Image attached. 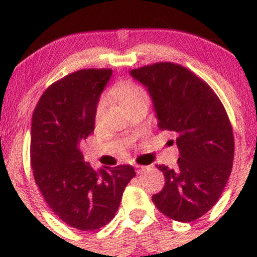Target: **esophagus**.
I'll use <instances>...</instances> for the list:
<instances>
[{
    "mask_svg": "<svg viewBox=\"0 0 257 257\" xmlns=\"http://www.w3.org/2000/svg\"><path fill=\"white\" fill-rule=\"evenodd\" d=\"M135 169H137V173L139 174V173L144 172V170H146V167H144V166H135Z\"/></svg>",
    "mask_w": 257,
    "mask_h": 257,
    "instance_id": "34e87169",
    "label": "esophagus"
}]
</instances>
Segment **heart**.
Instances as JSON below:
<instances>
[{
	"label": "heart",
	"instance_id": "1",
	"mask_svg": "<svg viewBox=\"0 0 257 257\" xmlns=\"http://www.w3.org/2000/svg\"><path fill=\"white\" fill-rule=\"evenodd\" d=\"M111 95L126 108L133 102L137 101L138 99L147 96V93L140 84L129 81V79H124V81H119L118 83L113 85V88L111 89ZM106 105H107V99L100 98L95 107L96 118H100L101 114L104 113Z\"/></svg>",
	"mask_w": 257,
	"mask_h": 257
}]
</instances>
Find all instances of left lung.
Returning <instances> with one entry per match:
<instances>
[{
	"label": "left lung",
	"instance_id": "1",
	"mask_svg": "<svg viewBox=\"0 0 257 257\" xmlns=\"http://www.w3.org/2000/svg\"><path fill=\"white\" fill-rule=\"evenodd\" d=\"M131 75L149 90L158 128L178 137V166H156L166 184L152 202L175 221L199 219L216 204L231 175L234 138L225 107L210 85L179 64L146 65Z\"/></svg>",
	"mask_w": 257,
	"mask_h": 257
}]
</instances>
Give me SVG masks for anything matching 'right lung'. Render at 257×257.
I'll return each instance as SVG.
<instances>
[{"label": "right lung", "mask_w": 257, "mask_h": 257, "mask_svg": "<svg viewBox=\"0 0 257 257\" xmlns=\"http://www.w3.org/2000/svg\"><path fill=\"white\" fill-rule=\"evenodd\" d=\"M110 69L79 70L49 85L31 122L35 182L52 211L79 231H95L113 219L132 166L100 168L83 161L79 143L94 132L95 107Z\"/></svg>", "instance_id": "right-lung-1"}]
</instances>
